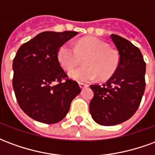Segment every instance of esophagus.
Here are the masks:
<instances>
[{"mask_svg":"<svg viewBox=\"0 0 155 155\" xmlns=\"http://www.w3.org/2000/svg\"><path fill=\"white\" fill-rule=\"evenodd\" d=\"M88 86V84H84V83H80V87L81 89H84V88H86Z\"/></svg>","mask_w":155,"mask_h":155,"instance_id":"obj_1","label":"esophagus"}]
</instances>
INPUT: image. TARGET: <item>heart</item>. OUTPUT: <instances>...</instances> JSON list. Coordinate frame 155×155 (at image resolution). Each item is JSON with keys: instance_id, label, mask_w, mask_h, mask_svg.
<instances>
[{"instance_id": "1", "label": "heart", "mask_w": 155, "mask_h": 155, "mask_svg": "<svg viewBox=\"0 0 155 155\" xmlns=\"http://www.w3.org/2000/svg\"><path fill=\"white\" fill-rule=\"evenodd\" d=\"M84 58V66L70 72V76L79 82H90L98 75L101 80H106L114 74L120 64L119 52L96 37L80 39L74 46L64 43L58 51V60L67 71L76 67Z\"/></svg>"}]
</instances>
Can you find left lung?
<instances>
[{
	"mask_svg": "<svg viewBox=\"0 0 155 155\" xmlns=\"http://www.w3.org/2000/svg\"><path fill=\"white\" fill-rule=\"evenodd\" d=\"M110 38L120 54L118 69L106 83L91 85L94 94L90 112L104 126L119 124L133 116L145 90L146 64L140 49L120 35L112 34Z\"/></svg>",
	"mask_w": 155,
	"mask_h": 155,
	"instance_id": "left-lung-1",
	"label": "left lung"
}]
</instances>
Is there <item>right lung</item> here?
Masks as SVG:
<instances>
[{
    "instance_id": "right-lung-1",
    "label": "right lung",
    "mask_w": 155,
    "mask_h": 155,
    "mask_svg": "<svg viewBox=\"0 0 155 155\" xmlns=\"http://www.w3.org/2000/svg\"><path fill=\"white\" fill-rule=\"evenodd\" d=\"M77 34L41 32L17 51L12 85L19 106L33 120L48 124L60 122L81 93L79 84L68 78L58 60L60 47Z\"/></svg>"
}]
</instances>
